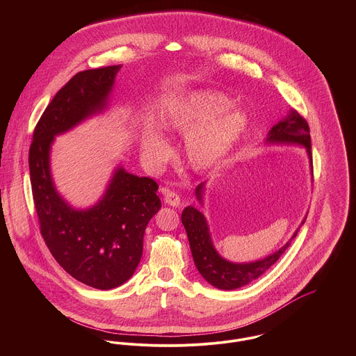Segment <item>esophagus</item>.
<instances>
[{
	"label": "esophagus",
	"instance_id": "1",
	"mask_svg": "<svg viewBox=\"0 0 356 356\" xmlns=\"http://www.w3.org/2000/svg\"><path fill=\"white\" fill-rule=\"evenodd\" d=\"M164 202L168 204V205H172V207H178L181 204V199L179 196L172 192V191H164Z\"/></svg>",
	"mask_w": 356,
	"mask_h": 356
}]
</instances>
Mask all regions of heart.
Instances as JSON below:
<instances>
[{"instance_id": "b5f03b06", "label": "heart", "mask_w": 356, "mask_h": 356, "mask_svg": "<svg viewBox=\"0 0 356 356\" xmlns=\"http://www.w3.org/2000/svg\"><path fill=\"white\" fill-rule=\"evenodd\" d=\"M230 106L232 100L219 92L197 90L164 112L161 127L168 133L186 134L184 156L193 170L207 171L220 164L247 131V113ZM141 152L151 165H160L168 157V144L156 127H145Z\"/></svg>"}]
</instances>
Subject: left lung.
<instances>
[{
  "instance_id": "1",
  "label": "left lung",
  "mask_w": 356,
  "mask_h": 356,
  "mask_svg": "<svg viewBox=\"0 0 356 356\" xmlns=\"http://www.w3.org/2000/svg\"><path fill=\"white\" fill-rule=\"evenodd\" d=\"M266 143L305 147L309 159V167H311V175H312L309 127L305 118H302L296 111L291 109L286 118H284L275 126H273V129L268 131ZM203 193L204 184H200L196 188V197L200 204H203ZM181 219L186 230L192 256L199 273L212 286L223 291H232V289H237L244 285H248L250 282L259 278L261 274H264L280 259V256L286 251V248L291 245V241L296 237L300 229L299 227L292 236V238L274 254L250 263H233L222 257L215 250L211 234H209L208 223L199 209H196L192 205L186 207L181 215ZM305 222V218L302 225Z\"/></svg>"
}]
</instances>
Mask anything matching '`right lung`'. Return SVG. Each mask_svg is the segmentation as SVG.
<instances>
[{
  "label": "right lung",
  "mask_w": 356,
  "mask_h": 356,
  "mask_svg": "<svg viewBox=\"0 0 356 356\" xmlns=\"http://www.w3.org/2000/svg\"><path fill=\"white\" fill-rule=\"evenodd\" d=\"M120 67L74 75L44 111L29 153L33 199L45 244L71 277L102 291L124 284L134 274L147 225L161 207L159 186L152 178L118 167L99 203L75 209L54 188L51 148L56 136L106 108Z\"/></svg>",
  "instance_id": "add662e5"
}]
</instances>
